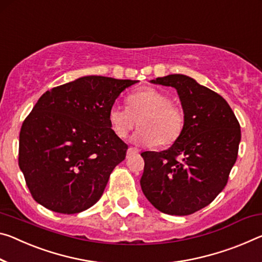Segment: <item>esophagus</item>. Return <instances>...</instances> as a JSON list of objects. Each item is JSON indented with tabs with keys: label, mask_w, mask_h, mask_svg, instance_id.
<instances>
[{
	"label": "esophagus",
	"mask_w": 262,
	"mask_h": 262,
	"mask_svg": "<svg viewBox=\"0 0 262 262\" xmlns=\"http://www.w3.org/2000/svg\"><path fill=\"white\" fill-rule=\"evenodd\" d=\"M139 152H140L139 149H136V148H134V147H130V148L127 150V156L135 155V154H139Z\"/></svg>",
	"instance_id": "esophagus-1"
}]
</instances>
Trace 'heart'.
Masks as SVG:
<instances>
[{
    "mask_svg": "<svg viewBox=\"0 0 262 262\" xmlns=\"http://www.w3.org/2000/svg\"><path fill=\"white\" fill-rule=\"evenodd\" d=\"M113 132L120 139L127 138L138 124L134 140L138 142L164 148L181 138L185 126V114L181 106L163 91L155 87H142L127 98V107L113 105L108 112Z\"/></svg>",
    "mask_w": 262,
    "mask_h": 262,
    "instance_id": "heart-1",
    "label": "heart"
}]
</instances>
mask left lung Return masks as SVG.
I'll return each instance as SVG.
<instances>
[{"label":"left lung","instance_id":"8db88e82","mask_svg":"<svg viewBox=\"0 0 262 262\" xmlns=\"http://www.w3.org/2000/svg\"><path fill=\"white\" fill-rule=\"evenodd\" d=\"M177 90L185 114L181 138L167 150L144 151L141 188L161 212L194 213L225 188L238 157L240 124L225 99L184 74L151 80Z\"/></svg>","mask_w":262,"mask_h":262}]
</instances>
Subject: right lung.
<instances>
[{
	"label": "right lung",
	"instance_id": "obj_1",
	"mask_svg": "<svg viewBox=\"0 0 262 262\" xmlns=\"http://www.w3.org/2000/svg\"><path fill=\"white\" fill-rule=\"evenodd\" d=\"M136 80L87 76L47 91L23 121L18 165L32 198L53 212L73 214L102 196L128 146L108 112Z\"/></svg>",
	"mask_w": 262,
	"mask_h": 262
}]
</instances>
